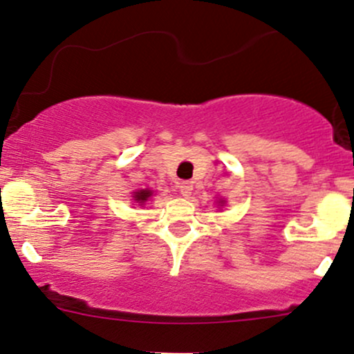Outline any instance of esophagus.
Returning <instances> with one entry per match:
<instances>
[{
    "mask_svg": "<svg viewBox=\"0 0 354 354\" xmlns=\"http://www.w3.org/2000/svg\"><path fill=\"white\" fill-rule=\"evenodd\" d=\"M192 190H194L192 182H182V184H180V194L184 197L192 196Z\"/></svg>",
    "mask_w": 354,
    "mask_h": 354,
    "instance_id": "1",
    "label": "esophagus"
}]
</instances>
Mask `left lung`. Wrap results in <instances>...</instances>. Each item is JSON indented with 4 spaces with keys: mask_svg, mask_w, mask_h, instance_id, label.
Returning <instances> with one entry per match:
<instances>
[{
    "mask_svg": "<svg viewBox=\"0 0 354 354\" xmlns=\"http://www.w3.org/2000/svg\"><path fill=\"white\" fill-rule=\"evenodd\" d=\"M224 202H225V201H219V204H224Z\"/></svg>",
    "mask_w": 354,
    "mask_h": 354,
    "instance_id": "8db88e82",
    "label": "left lung"
}]
</instances>
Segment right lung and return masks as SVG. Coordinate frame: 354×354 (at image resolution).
<instances>
[{
    "mask_svg": "<svg viewBox=\"0 0 354 354\" xmlns=\"http://www.w3.org/2000/svg\"><path fill=\"white\" fill-rule=\"evenodd\" d=\"M152 190H149V189H144V190H137V192H133V201L137 202L138 205H144L147 201H149L150 197H152Z\"/></svg>",
    "mask_w": 354,
    "mask_h": 354,
    "instance_id": "1",
    "label": "right lung"
}]
</instances>
